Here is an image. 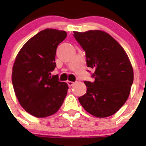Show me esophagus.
Masks as SVG:
<instances>
[{"mask_svg":"<svg viewBox=\"0 0 146 146\" xmlns=\"http://www.w3.org/2000/svg\"><path fill=\"white\" fill-rule=\"evenodd\" d=\"M67 83H68V85H69V86H73L74 85V82H72V81H68L67 82Z\"/></svg>","mask_w":146,"mask_h":146,"instance_id":"esophagus-1","label":"esophagus"}]
</instances>
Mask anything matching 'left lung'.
I'll return each mask as SVG.
<instances>
[{
  "instance_id": "8db88e82",
  "label": "left lung",
  "mask_w": 146,
  "mask_h": 146,
  "mask_svg": "<svg viewBox=\"0 0 146 146\" xmlns=\"http://www.w3.org/2000/svg\"><path fill=\"white\" fill-rule=\"evenodd\" d=\"M86 54L88 67L94 70L93 82L85 81L87 91L78 98L82 108L97 118L113 115L129 96L133 68L124 49L109 33L100 30L74 31Z\"/></svg>"
}]
</instances>
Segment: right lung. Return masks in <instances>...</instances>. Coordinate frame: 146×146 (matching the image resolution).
<instances>
[{"instance_id":"obj_1","label":"right lung","mask_w":146,"mask_h":146,"mask_svg":"<svg viewBox=\"0 0 146 146\" xmlns=\"http://www.w3.org/2000/svg\"><path fill=\"white\" fill-rule=\"evenodd\" d=\"M66 32L47 28L38 32L23 45L12 68L13 87L18 102L27 113L36 118L55 114L63 104L68 85L51 77L56 66L58 45Z\"/></svg>"}]
</instances>
